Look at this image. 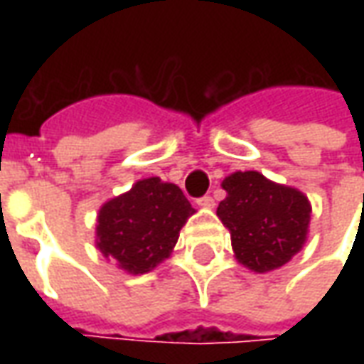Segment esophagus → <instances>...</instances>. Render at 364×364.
I'll use <instances>...</instances> for the list:
<instances>
[{"mask_svg":"<svg viewBox=\"0 0 364 364\" xmlns=\"http://www.w3.org/2000/svg\"><path fill=\"white\" fill-rule=\"evenodd\" d=\"M197 205L200 206V208H213V206H214V198H213V197H208V195H206V197H200V198H198Z\"/></svg>","mask_w":364,"mask_h":364,"instance_id":"34e87169","label":"esophagus"}]
</instances>
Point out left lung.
I'll use <instances>...</instances> for the list:
<instances>
[{"instance_id": "1", "label": "left lung", "mask_w": 364, "mask_h": 364, "mask_svg": "<svg viewBox=\"0 0 364 364\" xmlns=\"http://www.w3.org/2000/svg\"><path fill=\"white\" fill-rule=\"evenodd\" d=\"M226 198L216 214L230 230L237 263L255 273L287 265L308 240L312 205L302 191L259 171H236L222 181Z\"/></svg>"}]
</instances>
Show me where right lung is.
<instances>
[{"instance_id":"add662e5","label":"right lung","mask_w":364,"mask_h":364,"mask_svg":"<svg viewBox=\"0 0 364 364\" xmlns=\"http://www.w3.org/2000/svg\"><path fill=\"white\" fill-rule=\"evenodd\" d=\"M193 214L195 208L175 183L146 177L99 208L97 250L124 273H150L171 255Z\"/></svg>"}]
</instances>
